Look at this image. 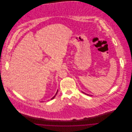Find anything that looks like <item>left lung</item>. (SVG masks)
I'll return each instance as SVG.
<instances>
[{
	"instance_id": "left-lung-1",
	"label": "left lung",
	"mask_w": 132,
	"mask_h": 132,
	"mask_svg": "<svg viewBox=\"0 0 132 132\" xmlns=\"http://www.w3.org/2000/svg\"><path fill=\"white\" fill-rule=\"evenodd\" d=\"M82 93H84V94H87V95H88V94H86V93H84V92H82Z\"/></svg>"
}]
</instances>
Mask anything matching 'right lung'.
I'll use <instances>...</instances> for the list:
<instances>
[{"label":"right lung","mask_w":132,"mask_h":132,"mask_svg":"<svg viewBox=\"0 0 132 132\" xmlns=\"http://www.w3.org/2000/svg\"><path fill=\"white\" fill-rule=\"evenodd\" d=\"M58 89H57V92H56V94H55V95H54V96H53V97H52V98H51V100H53V98H54V97H55V96H56V94H57V93H58Z\"/></svg>","instance_id":"add662e5"}]
</instances>
